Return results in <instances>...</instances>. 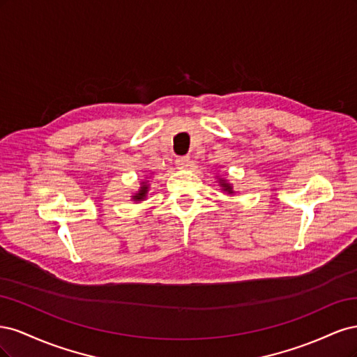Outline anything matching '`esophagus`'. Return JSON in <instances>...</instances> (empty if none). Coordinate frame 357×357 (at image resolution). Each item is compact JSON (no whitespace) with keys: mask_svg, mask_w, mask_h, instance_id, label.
<instances>
[{"mask_svg":"<svg viewBox=\"0 0 357 357\" xmlns=\"http://www.w3.org/2000/svg\"><path fill=\"white\" fill-rule=\"evenodd\" d=\"M189 165H190L189 156H178V158L176 159V167L180 168V169H185V168H188Z\"/></svg>","mask_w":357,"mask_h":357,"instance_id":"obj_1","label":"esophagus"}]
</instances>
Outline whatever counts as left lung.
<instances>
[{"instance_id": "left-lung-1", "label": "left lung", "mask_w": 357, "mask_h": 357, "mask_svg": "<svg viewBox=\"0 0 357 357\" xmlns=\"http://www.w3.org/2000/svg\"><path fill=\"white\" fill-rule=\"evenodd\" d=\"M218 181H219V186L222 188V190H223V192L228 193V195H234L235 190H234L232 185H231V183H229L228 180L223 178V177H218Z\"/></svg>"}]
</instances>
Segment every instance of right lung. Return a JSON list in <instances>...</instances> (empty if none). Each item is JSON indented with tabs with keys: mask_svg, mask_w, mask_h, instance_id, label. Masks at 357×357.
I'll list each match as a JSON object with an SVG mask.
<instances>
[{
	"mask_svg": "<svg viewBox=\"0 0 357 357\" xmlns=\"http://www.w3.org/2000/svg\"><path fill=\"white\" fill-rule=\"evenodd\" d=\"M147 178V177H146ZM143 180L142 183H139V188L135 193H132L131 195V199L134 202H139V201H144L147 198V193H149V189H150V181L149 180Z\"/></svg>",
	"mask_w": 357,
	"mask_h": 357,
	"instance_id": "add662e5",
	"label": "right lung"
}]
</instances>
